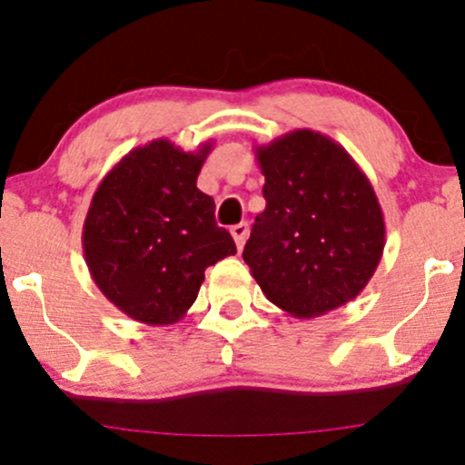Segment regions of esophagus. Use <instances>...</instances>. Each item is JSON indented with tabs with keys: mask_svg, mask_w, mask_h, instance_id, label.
<instances>
[{
	"mask_svg": "<svg viewBox=\"0 0 465 465\" xmlns=\"http://www.w3.org/2000/svg\"><path fill=\"white\" fill-rule=\"evenodd\" d=\"M232 236H233V240H236L238 251H242L244 240H247V236H249V225H247V223H238V225H233L232 227Z\"/></svg>",
	"mask_w": 465,
	"mask_h": 465,
	"instance_id": "obj_1",
	"label": "esophagus"
}]
</instances>
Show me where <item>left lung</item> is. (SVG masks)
Returning a JSON list of instances; mask_svg holds the SVG:
<instances>
[{
    "mask_svg": "<svg viewBox=\"0 0 465 465\" xmlns=\"http://www.w3.org/2000/svg\"><path fill=\"white\" fill-rule=\"evenodd\" d=\"M253 151L266 207L255 216L242 258L266 300L297 319L356 300L387 242L371 181L339 142L312 129Z\"/></svg>",
    "mask_w": 465,
    "mask_h": 465,
    "instance_id": "obj_1",
    "label": "left lung"
}]
</instances>
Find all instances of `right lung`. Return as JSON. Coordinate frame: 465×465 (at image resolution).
<instances>
[{"label":"right lung","instance_id":"1","mask_svg":"<svg viewBox=\"0 0 465 465\" xmlns=\"http://www.w3.org/2000/svg\"><path fill=\"white\" fill-rule=\"evenodd\" d=\"M214 140L183 151L159 137L133 148L95 188L83 225L89 275L120 312L173 325L196 302L207 266L236 253L196 179Z\"/></svg>","mask_w":465,"mask_h":465}]
</instances>
